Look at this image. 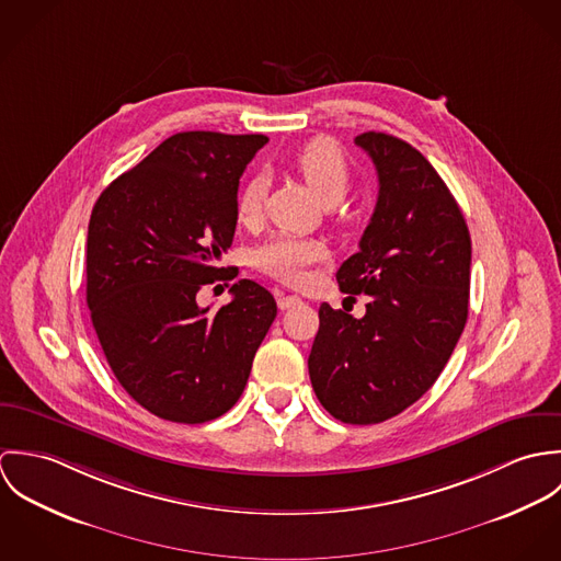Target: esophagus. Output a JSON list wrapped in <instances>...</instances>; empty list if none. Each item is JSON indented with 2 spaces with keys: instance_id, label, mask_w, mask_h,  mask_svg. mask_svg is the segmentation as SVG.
Masks as SVG:
<instances>
[{
  "instance_id": "1",
  "label": "esophagus",
  "mask_w": 561,
  "mask_h": 561,
  "mask_svg": "<svg viewBox=\"0 0 561 561\" xmlns=\"http://www.w3.org/2000/svg\"><path fill=\"white\" fill-rule=\"evenodd\" d=\"M302 300L298 298V296H285V294H280L278 296V309L280 311H285V309H294V307H298Z\"/></svg>"
}]
</instances>
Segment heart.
<instances>
[{
	"label": "heart",
	"instance_id": "obj_1",
	"mask_svg": "<svg viewBox=\"0 0 561 561\" xmlns=\"http://www.w3.org/2000/svg\"><path fill=\"white\" fill-rule=\"evenodd\" d=\"M291 165L300 172L309 190L320 198L323 205H336L350 185V161L341 147L330 138H316L307 142L291 160ZM265 181L254 174L241 185L236 203V216L243 227H256L263 211ZM328 259L325 245L318 240H298V238H274L254 250V263L285 283H300L307 278V272Z\"/></svg>",
	"mask_w": 561,
	"mask_h": 561
}]
</instances>
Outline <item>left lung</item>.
I'll use <instances>...</instances> for the list:
<instances>
[{"label": "left lung", "mask_w": 561, "mask_h": 561, "mask_svg": "<svg viewBox=\"0 0 561 561\" xmlns=\"http://www.w3.org/2000/svg\"><path fill=\"white\" fill-rule=\"evenodd\" d=\"M354 142L374 161L380 190L336 283L347 298L367 296V313L356 320L321 305L309 376L334 419L371 425L412 405L445 369L469 318L471 236L414 147L380 131Z\"/></svg>", "instance_id": "left-lung-1"}]
</instances>
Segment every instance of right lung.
Wrapping results in <instances>:
<instances>
[{
  "instance_id": "1",
  "label": "right lung",
  "mask_w": 561,
  "mask_h": 561,
  "mask_svg": "<svg viewBox=\"0 0 561 561\" xmlns=\"http://www.w3.org/2000/svg\"><path fill=\"white\" fill-rule=\"evenodd\" d=\"M263 134L183 131L114 179L92 207L85 302L110 369L156 416L205 423L236 405L276 318L274 296L241 278L209 313L203 285L233 280L220 256L236 236L245 163Z\"/></svg>"
}]
</instances>
